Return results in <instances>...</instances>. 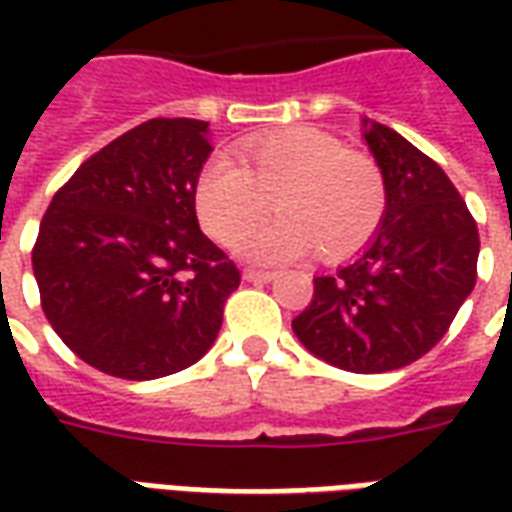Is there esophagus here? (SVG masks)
I'll return each mask as SVG.
<instances>
[{
	"label": "esophagus",
	"mask_w": 512,
	"mask_h": 512,
	"mask_svg": "<svg viewBox=\"0 0 512 512\" xmlns=\"http://www.w3.org/2000/svg\"><path fill=\"white\" fill-rule=\"evenodd\" d=\"M246 277L252 279V282H263V279L268 277L266 271L263 268H257V266H246Z\"/></svg>",
	"instance_id": "obj_1"
}]
</instances>
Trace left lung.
<instances>
[{
    "instance_id": "obj_1",
    "label": "left lung",
    "mask_w": 512,
    "mask_h": 512,
    "mask_svg": "<svg viewBox=\"0 0 512 512\" xmlns=\"http://www.w3.org/2000/svg\"><path fill=\"white\" fill-rule=\"evenodd\" d=\"M208 123L156 117L73 172L32 249L40 307L82 362L153 381L191 367L222 329L241 274L194 211Z\"/></svg>"
}]
</instances>
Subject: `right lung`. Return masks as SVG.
Listing matches in <instances>:
<instances>
[{"label": "right lung", "mask_w": 512, "mask_h": 512, "mask_svg": "<svg viewBox=\"0 0 512 512\" xmlns=\"http://www.w3.org/2000/svg\"><path fill=\"white\" fill-rule=\"evenodd\" d=\"M386 211L376 241L332 274L315 277L293 321L301 345L348 373H389L447 334L477 282L480 235L450 178L425 153L373 126Z\"/></svg>", "instance_id": "add662e5"}]
</instances>
